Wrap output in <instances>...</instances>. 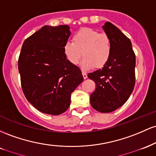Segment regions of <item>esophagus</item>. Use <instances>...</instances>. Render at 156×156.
I'll list each match as a JSON object with an SVG mask.
<instances>
[{"instance_id":"34e87169","label":"esophagus","mask_w":156,"mask_h":156,"mask_svg":"<svg viewBox=\"0 0 156 156\" xmlns=\"http://www.w3.org/2000/svg\"><path fill=\"white\" fill-rule=\"evenodd\" d=\"M83 78L85 79H87V73L85 72V71H83Z\"/></svg>"}]
</instances>
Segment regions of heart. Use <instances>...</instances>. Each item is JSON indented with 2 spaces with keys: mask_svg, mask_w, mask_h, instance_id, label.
<instances>
[{
  "mask_svg": "<svg viewBox=\"0 0 156 156\" xmlns=\"http://www.w3.org/2000/svg\"><path fill=\"white\" fill-rule=\"evenodd\" d=\"M63 51L71 63L78 64L83 56L81 66L83 69H101L111 58L112 43L111 37L105 33L83 28L73 34L72 43L68 42L65 44Z\"/></svg>",
  "mask_w": 156,
  "mask_h": 156,
  "instance_id": "heart-1",
  "label": "heart"
}]
</instances>
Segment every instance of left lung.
<instances>
[{
    "instance_id": "8db88e82",
    "label": "left lung",
    "mask_w": 156,
    "mask_h": 156,
    "mask_svg": "<svg viewBox=\"0 0 156 156\" xmlns=\"http://www.w3.org/2000/svg\"><path fill=\"white\" fill-rule=\"evenodd\" d=\"M102 29L111 37V56L102 69L87 74L97 85L90 101L97 111L111 113L123 105L133 90L136 56L130 39L116 26L106 22Z\"/></svg>"
}]
</instances>
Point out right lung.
I'll list each match as a JSON object with an SVG mask.
<instances>
[{"label": "right lung", "instance_id": "1", "mask_svg": "<svg viewBox=\"0 0 156 156\" xmlns=\"http://www.w3.org/2000/svg\"><path fill=\"white\" fill-rule=\"evenodd\" d=\"M70 35L68 25L44 26L23 43L18 59L23 91L34 108L46 114L64 113L71 93L83 81L80 69L64 53Z\"/></svg>", "mask_w": 156, "mask_h": 156}]
</instances>
